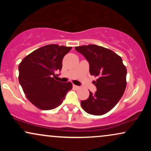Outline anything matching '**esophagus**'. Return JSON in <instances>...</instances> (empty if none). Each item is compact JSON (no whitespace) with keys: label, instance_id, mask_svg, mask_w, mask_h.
<instances>
[{"label":"esophagus","instance_id":"esophagus-1","mask_svg":"<svg viewBox=\"0 0 151 151\" xmlns=\"http://www.w3.org/2000/svg\"><path fill=\"white\" fill-rule=\"evenodd\" d=\"M73 87L75 88V89H79V88H80V86L75 85V84H73Z\"/></svg>","mask_w":151,"mask_h":151}]
</instances>
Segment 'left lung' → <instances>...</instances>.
Instances as JSON below:
<instances>
[{
    "label": "left lung",
    "instance_id": "obj_1",
    "mask_svg": "<svg viewBox=\"0 0 151 151\" xmlns=\"http://www.w3.org/2000/svg\"><path fill=\"white\" fill-rule=\"evenodd\" d=\"M75 50L84 56L89 63L91 75L97 77L94 81L96 91H89L87 99L81 101L82 109L89 114L101 116L116 105L126 87V67L122 59L112 50L89 45L76 47Z\"/></svg>",
    "mask_w": 151,
    "mask_h": 151
}]
</instances>
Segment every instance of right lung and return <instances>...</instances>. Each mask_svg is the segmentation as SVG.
Here are the masks:
<instances>
[{"instance_id":"right-lung-1","label":"right lung","mask_w":151,"mask_h":151,"mask_svg":"<svg viewBox=\"0 0 151 151\" xmlns=\"http://www.w3.org/2000/svg\"><path fill=\"white\" fill-rule=\"evenodd\" d=\"M72 47L47 45L26 56L18 67L19 82L26 97L42 110H51L60 106L72 89L70 81L55 80L61 71L62 60Z\"/></svg>"}]
</instances>
